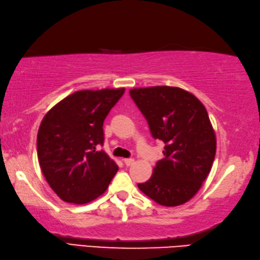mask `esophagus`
<instances>
[{"mask_svg":"<svg viewBox=\"0 0 260 260\" xmlns=\"http://www.w3.org/2000/svg\"><path fill=\"white\" fill-rule=\"evenodd\" d=\"M123 161H124L125 166H128V167H130V166H132V165L135 164V159H132V158H129V159H124Z\"/></svg>","mask_w":260,"mask_h":260,"instance_id":"1","label":"esophagus"}]
</instances>
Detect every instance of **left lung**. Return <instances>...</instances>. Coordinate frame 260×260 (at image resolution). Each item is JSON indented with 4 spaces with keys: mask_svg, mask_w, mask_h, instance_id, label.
I'll return each mask as SVG.
<instances>
[{
    "mask_svg": "<svg viewBox=\"0 0 260 260\" xmlns=\"http://www.w3.org/2000/svg\"><path fill=\"white\" fill-rule=\"evenodd\" d=\"M154 139L162 140L165 158L141 191L161 206L183 205L198 192L216 155V135L208 112L198 98L177 86L130 90Z\"/></svg>",
    "mask_w": 260,
    "mask_h": 260,
    "instance_id": "1",
    "label": "left lung"
}]
</instances>
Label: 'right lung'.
<instances>
[{
  "instance_id": "1",
  "label": "right lung",
  "mask_w": 260,
  "mask_h": 260,
  "mask_svg": "<svg viewBox=\"0 0 260 260\" xmlns=\"http://www.w3.org/2000/svg\"><path fill=\"white\" fill-rule=\"evenodd\" d=\"M124 88L81 90L50 109L38 132V159L52 190L74 205L88 204L106 191L118 166L102 145L103 121Z\"/></svg>"
}]
</instances>
